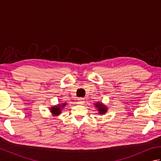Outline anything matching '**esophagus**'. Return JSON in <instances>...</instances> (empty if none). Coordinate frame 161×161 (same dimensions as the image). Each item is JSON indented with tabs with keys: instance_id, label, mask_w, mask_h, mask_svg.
<instances>
[{
	"instance_id": "1",
	"label": "esophagus",
	"mask_w": 161,
	"mask_h": 161,
	"mask_svg": "<svg viewBox=\"0 0 161 161\" xmlns=\"http://www.w3.org/2000/svg\"><path fill=\"white\" fill-rule=\"evenodd\" d=\"M78 101H79V103H80V104H83L85 102V100H84V98H80V99H79Z\"/></svg>"
}]
</instances>
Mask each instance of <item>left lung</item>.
<instances>
[{
  "instance_id": "1",
  "label": "left lung",
  "mask_w": 161,
  "mask_h": 161,
  "mask_svg": "<svg viewBox=\"0 0 161 161\" xmlns=\"http://www.w3.org/2000/svg\"><path fill=\"white\" fill-rule=\"evenodd\" d=\"M95 107L98 108V111H100L99 114H105L106 111H107V108H106L104 106L101 104V103H100V102H97V104H95Z\"/></svg>"
}]
</instances>
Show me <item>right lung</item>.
Listing matches in <instances>:
<instances>
[{"label":"right lung","mask_w":161,"mask_h":161,"mask_svg":"<svg viewBox=\"0 0 161 161\" xmlns=\"http://www.w3.org/2000/svg\"><path fill=\"white\" fill-rule=\"evenodd\" d=\"M66 103L65 104H62V107H61V104H59V107H52L51 108V109H50V111H51V112L53 113V114H54V115H58V114H61V108H62V107H64V106H66Z\"/></svg>","instance_id":"1"}]
</instances>
